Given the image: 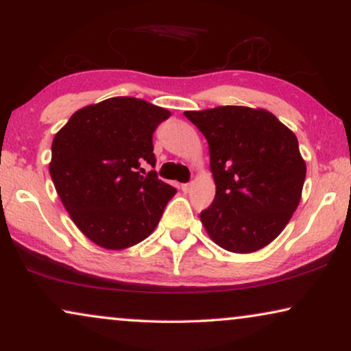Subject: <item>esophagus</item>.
<instances>
[{"label": "esophagus", "instance_id": "1", "mask_svg": "<svg viewBox=\"0 0 351 351\" xmlns=\"http://www.w3.org/2000/svg\"><path fill=\"white\" fill-rule=\"evenodd\" d=\"M180 189H182V191H185V193H189V191L191 190V184H190V182H189V184H182Z\"/></svg>", "mask_w": 351, "mask_h": 351}]
</instances>
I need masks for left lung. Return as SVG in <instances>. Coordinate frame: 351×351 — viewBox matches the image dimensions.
<instances>
[{
	"mask_svg": "<svg viewBox=\"0 0 351 351\" xmlns=\"http://www.w3.org/2000/svg\"><path fill=\"white\" fill-rule=\"evenodd\" d=\"M209 145L215 198L199 214L215 244L249 254L270 244L300 203L306 166L275 114L225 105L184 113Z\"/></svg>",
	"mask_w": 351,
	"mask_h": 351,
	"instance_id": "left-lung-1",
	"label": "left lung"
}]
</instances>
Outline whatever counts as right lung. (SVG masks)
<instances>
[{"mask_svg": "<svg viewBox=\"0 0 351 351\" xmlns=\"http://www.w3.org/2000/svg\"><path fill=\"white\" fill-rule=\"evenodd\" d=\"M171 117L136 97L78 110L52 141L49 172L76 227L100 247L119 251L150 237L176 189L147 176L156 165L153 132Z\"/></svg>", "mask_w": 351, "mask_h": 351, "instance_id": "add662e5", "label": "right lung"}]
</instances>
